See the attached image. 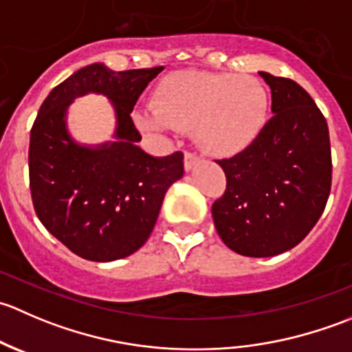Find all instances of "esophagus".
Returning a JSON list of instances; mask_svg holds the SVG:
<instances>
[{"label":"esophagus","instance_id":"esophagus-1","mask_svg":"<svg viewBox=\"0 0 352 352\" xmlns=\"http://www.w3.org/2000/svg\"><path fill=\"white\" fill-rule=\"evenodd\" d=\"M199 163H201V158H197L196 155L192 153L184 155V168H186V172H190V170H192L194 166H197Z\"/></svg>","mask_w":352,"mask_h":352}]
</instances>
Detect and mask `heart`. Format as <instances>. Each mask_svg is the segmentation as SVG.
<instances>
[{
    "label": "heart",
    "instance_id": "b5f03b06",
    "mask_svg": "<svg viewBox=\"0 0 352 352\" xmlns=\"http://www.w3.org/2000/svg\"><path fill=\"white\" fill-rule=\"evenodd\" d=\"M269 117V94L250 74L180 71L156 88L155 104L141 105L134 120L143 131L168 133L194 127L204 153L233 158L255 143Z\"/></svg>",
    "mask_w": 352,
    "mask_h": 352
}]
</instances>
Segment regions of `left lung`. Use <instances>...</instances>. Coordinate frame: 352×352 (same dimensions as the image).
Segmentation results:
<instances>
[{
  "label": "left lung",
  "instance_id": "1",
  "mask_svg": "<svg viewBox=\"0 0 352 352\" xmlns=\"http://www.w3.org/2000/svg\"><path fill=\"white\" fill-rule=\"evenodd\" d=\"M258 74L271 88L272 117L248 150L216 162L226 190L211 209L219 239L245 257L296 247L324 212L332 182L325 117L293 80Z\"/></svg>",
  "mask_w": 352,
  "mask_h": 352
}]
</instances>
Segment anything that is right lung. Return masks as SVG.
<instances>
[{"label":"right lung","mask_w":352,"mask_h":352,"mask_svg":"<svg viewBox=\"0 0 352 352\" xmlns=\"http://www.w3.org/2000/svg\"><path fill=\"white\" fill-rule=\"evenodd\" d=\"M162 71H113L104 63L81 67L47 95L30 131L35 212L51 235L87 261H117L143 247L166 190L184 175V155L146 153L136 144L141 134L131 119L140 95ZM88 93L104 94L113 105L112 142L83 145L70 136V104Z\"/></svg>","instance_id":"right-lung-1"}]
</instances>
